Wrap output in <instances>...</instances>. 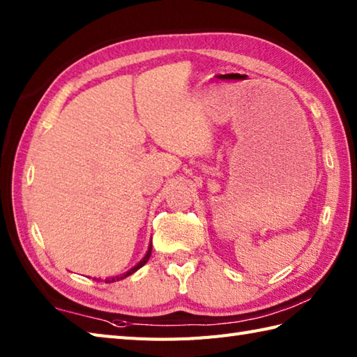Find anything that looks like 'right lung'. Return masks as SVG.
I'll use <instances>...</instances> for the list:
<instances>
[{
	"instance_id": "1",
	"label": "right lung",
	"mask_w": 357,
	"mask_h": 357,
	"mask_svg": "<svg viewBox=\"0 0 357 357\" xmlns=\"http://www.w3.org/2000/svg\"><path fill=\"white\" fill-rule=\"evenodd\" d=\"M150 255H151V245L149 247V252H147V255L146 256H144V259L138 264V265H135V267L130 270V271H127L126 273V275L124 276H121V278H116V279H112V280H119V279H124V278H127V276H130L132 275V273H135L136 270H139L141 267H142V265H146V262L149 261V257H150ZM112 280H105V282H112Z\"/></svg>"
}]
</instances>
